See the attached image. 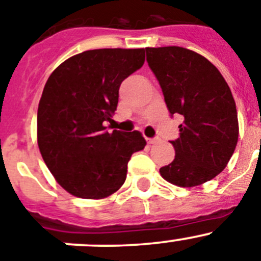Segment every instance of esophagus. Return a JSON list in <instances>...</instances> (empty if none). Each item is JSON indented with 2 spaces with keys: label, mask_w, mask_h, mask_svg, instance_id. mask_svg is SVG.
<instances>
[{
  "label": "esophagus",
  "mask_w": 261,
  "mask_h": 261,
  "mask_svg": "<svg viewBox=\"0 0 261 261\" xmlns=\"http://www.w3.org/2000/svg\"><path fill=\"white\" fill-rule=\"evenodd\" d=\"M148 144H154V143L158 142V138H147Z\"/></svg>",
  "instance_id": "obj_1"
}]
</instances>
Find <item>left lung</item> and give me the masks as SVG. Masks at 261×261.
Returning <instances> with one entry per match:
<instances>
[{"label": "left lung", "mask_w": 261, "mask_h": 261, "mask_svg": "<svg viewBox=\"0 0 261 261\" xmlns=\"http://www.w3.org/2000/svg\"><path fill=\"white\" fill-rule=\"evenodd\" d=\"M145 51L169 112L184 118L180 136L170 142L174 161L161 167V176L182 188L201 186L225 169L237 145L232 91L218 68L194 51L179 46Z\"/></svg>", "instance_id": "left-lung-1"}]
</instances>
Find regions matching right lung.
I'll use <instances>...</instances> for the list:
<instances>
[{
  "label": "right lung",
  "mask_w": 261,
  "mask_h": 261,
  "mask_svg": "<svg viewBox=\"0 0 261 261\" xmlns=\"http://www.w3.org/2000/svg\"><path fill=\"white\" fill-rule=\"evenodd\" d=\"M144 48H97L69 58L51 73L37 112V142L60 186L80 198L100 199L126 180L133 153L144 149L139 131L108 133L118 90L143 67Z\"/></svg>",
  "instance_id": "obj_1"
}]
</instances>
